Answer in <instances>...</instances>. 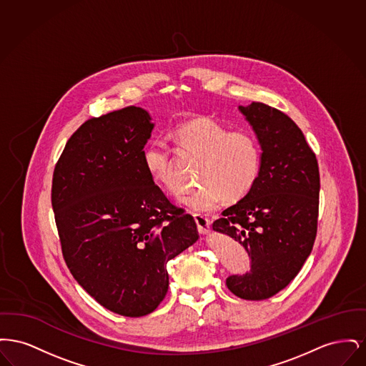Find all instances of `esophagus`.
Listing matches in <instances>:
<instances>
[{"label": "esophagus", "mask_w": 366, "mask_h": 366, "mask_svg": "<svg viewBox=\"0 0 366 366\" xmlns=\"http://www.w3.org/2000/svg\"><path fill=\"white\" fill-rule=\"evenodd\" d=\"M194 222L197 225V230L200 234H209V219L207 217L202 214H193Z\"/></svg>", "instance_id": "1"}]
</instances>
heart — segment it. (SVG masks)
Masks as SVG:
<instances>
[{"label": "heart", "instance_id": "b5f03b06", "mask_svg": "<svg viewBox=\"0 0 366 366\" xmlns=\"http://www.w3.org/2000/svg\"><path fill=\"white\" fill-rule=\"evenodd\" d=\"M173 139L182 157H200L197 179L202 184L178 196L179 203L188 209L207 212L224 199L237 203L257 187L263 157L261 144L251 132L229 130L214 118L199 117L178 124ZM142 162L155 182L177 191V157L164 141H151L144 148Z\"/></svg>", "mask_w": 366, "mask_h": 366}]
</instances>
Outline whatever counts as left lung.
I'll return each mask as SVG.
<instances>
[{
    "label": "left lung",
    "mask_w": 366,
    "mask_h": 366,
    "mask_svg": "<svg viewBox=\"0 0 366 366\" xmlns=\"http://www.w3.org/2000/svg\"><path fill=\"white\" fill-rule=\"evenodd\" d=\"M262 147L254 191L222 212L212 229L243 245L249 273L230 276L227 288L262 300L285 288L313 249L320 204L318 162L302 130L287 114L263 103L240 107Z\"/></svg>",
    "instance_id": "left-lung-1"
}]
</instances>
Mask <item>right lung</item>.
Segmentation results:
<instances>
[{"label":"right lung","mask_w":366,"mask_h":366,"mask_svg":"<svg viewBox=\"0 0 366 366\" xmlns=\"http://www.w3.org/2000/svg\"><path fill=\"white\" fill-rule=\"evenodd\" d=\"M149 121L134 105L87 119L53 172L54 221L71 274L124 317L157 310L169 290L167 262L199 239L193 217L144 167Z\"/></svg>","instance_id":"add662e5"}]
</instances>
